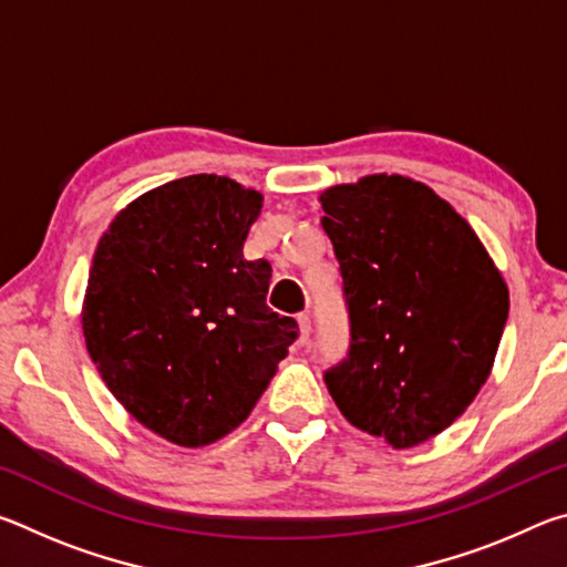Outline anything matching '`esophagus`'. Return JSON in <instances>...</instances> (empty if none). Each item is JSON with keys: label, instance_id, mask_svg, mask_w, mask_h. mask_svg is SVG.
Returning <instances> with one entry per match:
<instances>
[{"label": "esophagus", "instance_id": "esophagus-1", "mask_svg": "<svg viewBox=\"0 0 567 567\" xmlns=\"http://www.w3.org/2000/svg\"><path fill=\"white\" fill-rule=\"evenodd\" d=\"M297 322H300V340L305 342L307 338H310V332H312V320H310V315H297Z\"/></svg>", "mask_w": 567, "mask_h": 567}]
</instances>
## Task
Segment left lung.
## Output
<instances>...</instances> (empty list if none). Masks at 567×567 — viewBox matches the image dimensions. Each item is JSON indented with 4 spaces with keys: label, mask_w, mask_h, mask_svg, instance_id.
I'll return each instance as SVG.
<instances>
[{
    "label": "left lung",
    "mask_w": 567,
    "mask_h": 567,
    "mask_svg": "<svg viewBox=\"0 0 567 567\" xmlns=\"http://www.w3.org/2000/svg\"><path fill=\"white\" fill-rule=\"evenodd\" d=\"M350 318L348 354L324 370L334 405L392 447L425 443L491 375L507 287L445 199L400 175L322 192Z\"/></svg>",
    "instance_id": "8db88e82"
}]
</instances>
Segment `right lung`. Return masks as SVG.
Listing matches in <instances>:
<instances>
[{"label": "right lung", "instance_id": "obj_1", "mask_svg": "<svg viewBox=\"0 0 567 567\" xmlns=\"http://www.w3.org/2000/svg\"><path fill=\"white\" fill-rule=\"evenodd\" d=\"M260 207L229 177H182L122 209L92 257L90 358L130 415L175 445L233 433L300 334L265 305L270 262L243 255Z\"/></svg>", "mask_w": 567, "mask_h": 567}]
</instances>
